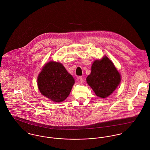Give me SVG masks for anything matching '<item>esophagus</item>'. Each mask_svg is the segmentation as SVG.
I'll use <instances>...</instances> for the list:
<instances>
[{
    "label": "esophagus",
    "mask_w": 150,
    "mask_h": 150,
    "mask_svg": "<svg viewBox=\"0 0 150 150\" xmlns=\"http://www.w3.org/2000/svg\"><path fill=\"white\" fill-rule=\"evenodd\" d=\"M78 79L79 80L81 83L83 82V78L82 76H79V77H78Z\"/></svg>",
    "instance_id": "esophagus-1"
}]
</instances>
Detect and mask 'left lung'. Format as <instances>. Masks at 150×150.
<instances>
[{
    "label": "left lung",
    "instance_id": "left-lung-1",
    "mask_svg": "<svg viewBox=\"0 0 150 150\" xmlns=\"http://www.w3.org/2000/svg\"><path fill=\"white\" fill-rule=\"evenodd\" d=\"M86 81L96 94L103 98L115 90L121 81V76L113 63L105 56L93 63L91 74Z\"/></svg>",
    "mask_w": 150,
    "mask_h": 150
}]
</instances>
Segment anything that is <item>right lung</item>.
I'll return each instance as SVG.
<instances>
[{
  "label": "right lung",
  "instance_id": "1",
  "mask_svg": "<svg viewBox=\"0 0 150 150\" xmlns=\"http://www.w3.org/2000/svg\"><path fill=\"white\" fill-rule=\"evenodd\" d=\"M75 81L60 63L46 64L38 76L37 83L41 93L56 102H61L69 96Z\"/></svg>",
  "mask_w": 150,
  "mask_h": 150
}]
</instances>
